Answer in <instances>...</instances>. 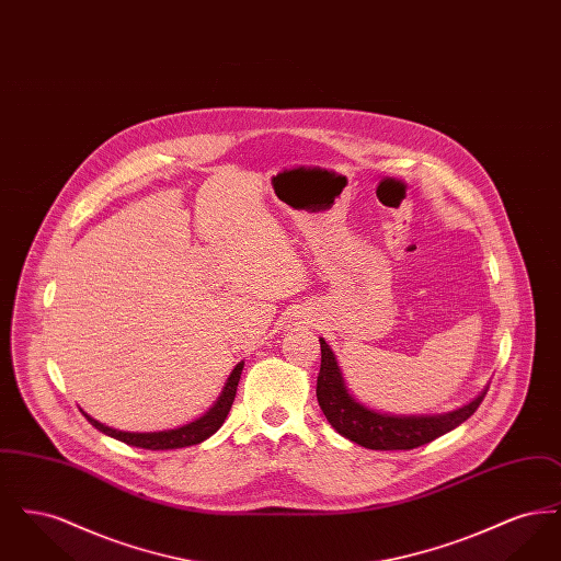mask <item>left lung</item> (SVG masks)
<instances>
[{
    "instance_id": "1",
    "label": "left lung",
    "mask_w": 561,
    "mask_h": 561,
    "mask_svg": "<svg viewBox=\"0 0 561 561\" xmlns=\"http://www.w3.org/2000/svg\"><path fill=\"white\" fill-rule=\"evenodd\" d=\"M321 368L318 376V401L328 423L343 437L370 450H412L425 446L435 437L462 425L488 393L480 396L453 412L444 414H389L362 403L343 378L339 359L330 345L320 339Z\"/></svg>"
}]
</instances>
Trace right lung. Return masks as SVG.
Returning <instances> with one entry per match:
<instances>
[{"mask_svg": "<svg viewBox=\"0 0 561 561\" xmlns=\"http://www.w3.org/2000/svg\"><path fill=\"white\" fill-rule=\"evenodd\" d=\"M241 370H243V362H240L233 373L229 374L218 400L214 401L213 408L208 412H204L199 419H195L193 423H187L183 427L163 428V431H147V433H138V431H119V428L108 427L105 423L92 419L90 414H85L81 410V414L88 419V423L92 427L99 428L101 433H105L113 439H119L134 448H145V450H174V448H187L202 444L204 439H208L218 428L222 427L233 400H236V391H238V382H240Z\"/></svg>", "mask_w": 561, "mask_h": 561, "instance_id": "obj_1", "label": "right lung"}]
</instances>
